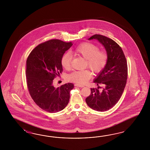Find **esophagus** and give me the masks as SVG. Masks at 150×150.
<instances>
[{
    "label": "esophagus",
    "instance_id": "obj_1",
    "mask_svg": "<svg viewBox=\"0 0 150 150\" xmlns=\"http://www.w3.org/2000/svg\"><path fill=\"white\" fill-rule=\"evenodd\" d=\"M75 86L80 87H83L84 86H83V85H81V84H79V83H75Z\"/></svg>",
    "mask_w": 150,
    "mask_h": 150
}]
</instances>
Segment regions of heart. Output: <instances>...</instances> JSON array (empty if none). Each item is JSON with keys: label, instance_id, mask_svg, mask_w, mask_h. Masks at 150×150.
I'll use <instances>...</instances> for the list:
<instances>
[{"label": "heart", "instance_id": "obj_1", "mask_svg": "<svg viewBox=\"0 0 150 150\" xmlns=\"http://www.w3.org/2000/svg\"><path fill=\"white\" fill-rule=\"evenodd\" d=\"M75 52L84 59H86V66L94 73H100L105 69L108 62V55L105 50H100L98 45L91 42H83L75 49ZM61 65L67 70L71 69V56L69 53L63 55ZM92 73L89 70L74 71L68 76L69 81L84 83L89 80Z\"/></svg>", "mask_w": 150, "mask_h": 150}]
</instances>
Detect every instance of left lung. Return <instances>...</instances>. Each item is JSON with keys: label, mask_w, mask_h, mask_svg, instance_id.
<instances>
[{"label": "left lung", "mask_w": 150, "mask_h": 150, "mask_svg": "<svg viewBox=\"0 0 150 150\" xmlns=\"http://www.w3.org/2000/svg\"><path fill=\"white\" fill-rule=\"evenodd\" d=\"M96 39L104 45L108 55L105 69L94 80L99 88H91V95L86 102L91 108L104 112L112 108L117 103L123 94L127 79V59L122 48L113 40L100 35L91 36L88 40Z\"/></svg>", "instance_id": "8db88e82"}]
</instances>
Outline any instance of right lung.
Returning a JSON list of instances; mask_svg holds the SVG:
<instances>
[{"mask_svg": "<svg viewBox=\"0 0 150 150\" xmlns=\"http://www.w3.org/2000/svg\"><path fill=\"white\" fill-rule=\"evenodd\" d=\"M72 45L71 42L50 40L37 45L27 58V88L35 103L48 112H58L68 104L74 84L68 83L57 88L53 82L63 72L62 57Z\"/></svg>", "mask_w": 150, "mask_h": 150, "instance_id": "1", "label": "right lung"}]
</instances>
